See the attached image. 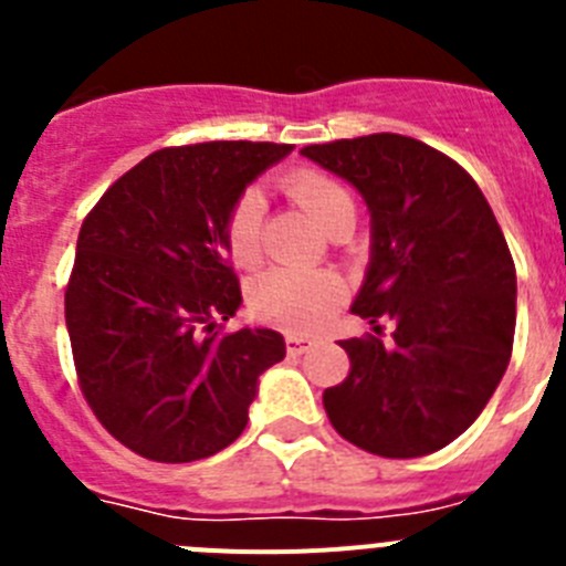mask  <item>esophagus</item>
<instances>
[{
  "mask_svg": "<svg viewBox=\"0 0 566 566\" xmlns=\"http://www.w3.org/2000/svg\"><path fill=\"white\" fill-rule=\"evenodd\" d=\"M312 343H314V339L308 337V334H286V345H289V352H292V354H303Z\"/></svg>",
  "mask_w": 566,
  "mask_h": 566,
  "instance_id": "1",
  "label": "esophagus"
}]
</instances>
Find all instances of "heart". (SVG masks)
<instances>
[{"mask_svg":"<svg viewBox=\"0 0 566 566\" xmlns=\"http://www.w3.org/2000/svg\"><path fill=\"white\" fill-rule=\"evenodd\" d=\"M283 187L323 232L334 234L352 229L357 218V201L352 189L334 175L314 167H300L283 178ZM263 195L247 189L229 209L223 221V243L234 266L252 269L260 263L263 240ZM343 280L326 269H272L260 274L249 289V303L260 319L289 332H312L323 326L343 303Z\"/></svg>","mask_w":566,"mask_h":566,"instance_id":"obj_1","label":"heart"}]
</instances>
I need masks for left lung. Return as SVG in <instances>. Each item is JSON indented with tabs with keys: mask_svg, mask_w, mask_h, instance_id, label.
Instances as JSON below:
<instances>
[{
	"mask_svg": "<svg viewBox=\"0 0 566 566\" xmlns=\"http://www.w3.org/2000/svg\"><path fill=\"white\" fill-rule=\"evenodd\" d=\"M300 153L352 184L371 212V263L352 312L376 334L343 339L352 371L326 388L334 431L385 459L439 451L476 422L507 371L516 266L476 181L439 149L374 133Z\"/></svg>",
	"mask_w": 566,
	"mask_h": 566,
	"instance_id": "obj_1",
	"label": "left lung"
}]
</instances>
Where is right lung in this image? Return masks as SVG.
<instances>
[{"instance_id": "obj_1", "label": "right lung", "mask_w": 566, "mask_h": 566, "mask_svg": "<svg viewBox=\"0 0 566 566\" xmlns=\"http://www.w3.org/2000/svg\"><path fill=\"white\" fill-rule=\"evenodd\" d=\"M292 144L167 147L84 218L64 292L78 385L98 422L153 462H195L243 433L260 374L286 357L272 328L221 334L243 297L223 221Z\"/></svg>"}]
</instances>
